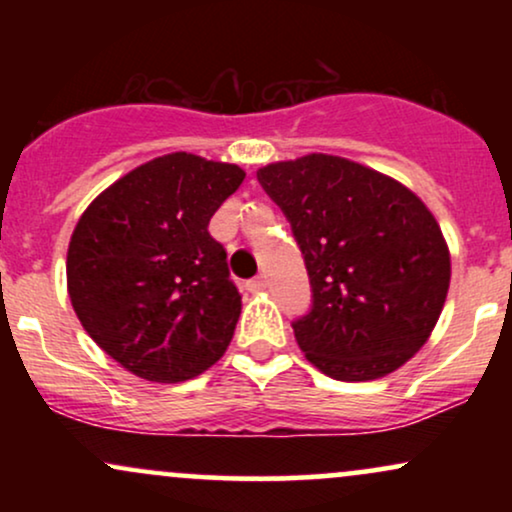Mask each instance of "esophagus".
Here are the masks:
<instances>
[{
  "mask_svg": "<svg viewBox=\"0 0 512 512\" xmlns=\"http://www.w3.org/2000/svg\"><path fill=\"white\" fill-rule=\"evenodd\" d=\"M264 289H267V279H264V276H255V279L248 281V291L260 293Z\"/></svg>",
  "mask_w": 512,
  "mask_h": 512,
  "instance_id": "34e87169",
  "label": "esophagus"
}]
</instances>
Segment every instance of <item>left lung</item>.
<instances>
[{"mask_svg": "<svg viewBox=\"0 0 512 512\" xmlns=\"http://www.w3.org/2000/svg\"><path fill=\"white\" fill-rule=\"evenodd\" d=\"M257 180L291 221L313 286V308L293 322L305 358L344 383L404 366L448 296L436 216L402 182L342 156L269 163Z\"/></svg>", "mask_w": 512, "mask_h": 512, "instance_id": "left-lung-1", "label": "left lung"}]
</instances>
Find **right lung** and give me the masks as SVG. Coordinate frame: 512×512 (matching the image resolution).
<instances>
[{
	"mask_svg": "<svg viewBox=\"0 0 512 512\" xmlns=\"http://www.w3.org/2000/svg\"><path fill=\"white\" fill-rule=\"evenodd\" d=\"M245 170L175 151L88 204L67 250L74 313L122 368L182 383L223 356L240 317L226 250L209 236Z\"/></svg>",
	"mask_w": 512,
	"mask_h": 512,
	"instance_id": "right-lung-1",
	"label": "right lung"
}]
</instances>
